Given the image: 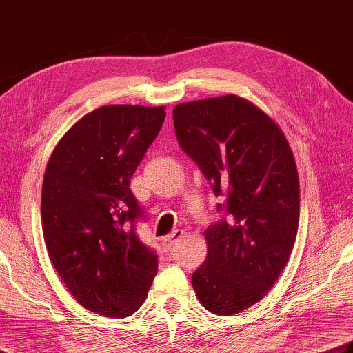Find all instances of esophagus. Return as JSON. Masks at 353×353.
Wrapping results in <instances>:
<instances>
[{
    "mask_svg": "<svg viewBox=\"0 0 353 353\" xmlns=\"http://www.w3.org/2000/svg\"><path fill=\"white\" fill-rule=\"evenodd\" d=\"M182 237H183V231H172L170 236H167L162 240V245L165 250L170 251L177 245L179 240H182Z\"/></svg>",
    "mask_w": 353,
    "mask_h": 353,
    "instance_id": "1",
    "label": "esophagus"
}]
</instances>
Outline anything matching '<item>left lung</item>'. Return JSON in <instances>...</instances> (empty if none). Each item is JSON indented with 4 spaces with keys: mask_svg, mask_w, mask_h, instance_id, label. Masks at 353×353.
<instances>
[{
    "mask_svg": "<svg viewBox=\"0 0 353 353\" xmlns=\"http://www.w3.org/2000/svg\"><path fill=\"white\" fill-rule=\"evenodd\" d=\"M172 119L182 150L223 199L192 286L210 312L239 314L263 299L292 251L300 185L291 147L271 117L236 94L179 103Z\"/></svg>",
    "mask_w": 353,
    "mask_h": 353,
    "instance_id": "1",
    "label": "left lung"
}]
</instances>
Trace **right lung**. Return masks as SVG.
Masks as SVG:
<instances>
[{"mask_svg":"<svg viewBox=\"0 0 353 353\" xmlns=\"http://www.w3.org/2000/svg\"><path fill=\"white\" fill-rule=\"evenodd\" d=\"M165 116L163 107L96 108L47 163L41 216L48 255L74 300L103 316L134 314L157 274L156 251L137 237L145 211L130 179Z\"/></svg>","mask_w":353,"mask_h":353,"instance_id":"add662e5","label":"right lung"}]
</instances>
